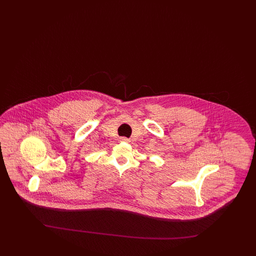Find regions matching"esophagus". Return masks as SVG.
Returning <instances> with one entry per match:
<instances>
[{
  "instance_id": "34e87169",
  "label": "esophagus",
  "mask_w": 256,
  "mask_h": 256,
  "mask_svg": "<svg viewBox=\"0 0 256 256\" xmlns=\"http://www.w3.org/2000/svg\"><path fill=\"white\" fill-rule=\"evenodd\" d=\"M120 140H121L122 142H126V143H128V142H130V139H128L126 137H122V138H120Z\"/></svg>"
}]
</instances>
